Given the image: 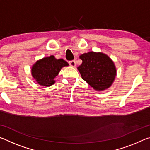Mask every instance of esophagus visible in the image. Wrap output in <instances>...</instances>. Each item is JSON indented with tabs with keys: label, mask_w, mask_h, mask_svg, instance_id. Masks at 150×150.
<instances>
[{
	"label": "esophagus",
	"mask_w": 150,
	"mask_h": 150,
	"mask_svg": "<svg viewBox=\"0 0 150 150\" xmlns=\"http://www.w3.org/2000/svg\"><path fill=\"white\" fill-rule=\"evenodd\" d=\"M69 64L71 66V67H75V66L76 65V62L75 60H72V61H70V62H69Z\"/></svg>",
	"instance_id": "34e87169"
}]
</instances>
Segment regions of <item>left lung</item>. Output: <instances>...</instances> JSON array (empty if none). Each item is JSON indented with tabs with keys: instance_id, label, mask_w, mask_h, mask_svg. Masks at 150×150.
<instances>
[{
	"instance_id": "obj_1",
	"label": "left lung",
	"mask_w": 150,
	"mask_h": 150,
	"mask_svg": "<svg viewBox=\"0 0 150 150\" xmlns=\"http://www.w3.org/2000/svg\"><path fill=\"white\" fill-rule=\"evenodd\" d=\"M79 58L83 62L77 69L83 80L98 91L110 87L115 79L116 69L107 55L89 52L80 55Z\"/></svg>"
}]
</instances>
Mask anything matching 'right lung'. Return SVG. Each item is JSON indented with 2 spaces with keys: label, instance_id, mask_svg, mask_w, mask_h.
Wrapping results in <instances>:
<instances>
[{
  "label": "right lung",
  "instance_id": "add662e5",
  "mask_svg": "<svg viewBox=\"0 0 150 150\" xmlns=\"http://www.w3.org/2000/svg\"><path fill=\"white\" fill-rule=\"evenodd\" d=\"M69 64L63 59H57L54 55L37 61L32 67V75L40 85L50 87L55 83L54 78L61 69Z\"/></svg>",
  "mask_w": 150,
  "mask_h": 150
}]
</instances>
